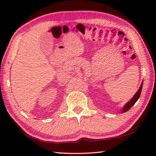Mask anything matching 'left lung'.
Listing matches in <instances>:
<instances>
[{
  "label": "left lung",
  "instance_id": "left-lung-1",
  "mask_svg": "<svg viewBox=\"0 0 156 156\" xmlns=\"http://www.w3.org/2000/svg\"><path fill=\"white\" fill-rule=\"evenodd\" d=\"M142 85H143V81L142 82V84L140 87V88L138 91H137L136 93L135 94V95L133 96V98L129 100V102H126V103L125 105V106L122 107V109H121V113H125L126 112H127L129 109H131V108L133 106L134 104L136 103L137 100H138V98L140 96V94H141V91H142Z\"/></svg>",
  "mask_w": 156,
  "mask_h": 156
}]
</instances>
